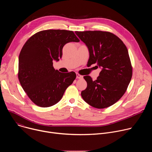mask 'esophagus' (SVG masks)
<instances>
[{"label": "esophagus", "mask_w": 152, "mask_h": 152, "mask_svg": "<svg viewBox=\"0 0 152 152\" xmlns=\"http://www.w3.org/2000/svg\"><path fill=\"white\" fill-rule=\"evenodd\" d=\"M76 78L79 79H83V76L79 75V73H76Z\"/></svg>", "instance_id": "1"}]
</instances>
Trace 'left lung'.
<instances>
[{
	"label": "left lung",
	"instance_id": "1",
	"mask_svg": "<svg viewBox=\"0 0 152 152\" xmlns=\"http://www.w3.org/2000/svg\"><path fill=\"white\" fill-rule=\"evenodd\" d=\"M75 33L88 49V64L91 66L96 63L102 68L94 81L90 76H83L87 86L81 92L82 97L98 109L109 107L124 95L132 76L127 49L117 36L110 32L88 31Z\"/></svg>",
	"mask_w": 152,
	"mask_h": 152
}]
</instances>
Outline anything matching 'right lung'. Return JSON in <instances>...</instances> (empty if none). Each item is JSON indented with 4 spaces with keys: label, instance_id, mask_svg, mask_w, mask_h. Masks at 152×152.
Here are the masks:
<instances>
[{
    "label": "right lung",
    "instance_id": "right-lung-1",
    "mask_svg": "<svg viewBox=\"0 0 152 152\" xmlns=\"http://www.w3.org/2000/svg\"><path fill=\"white\" fill-rule=\"evenodd\" d=\"M79 41L73 31L60 29L39 31L26 41L19 55L18 77L36 105L47 107L55 104L76 79L74 72L55 70L53 61L62 57L65 45Z\"/></svg>",
    "mask_w": 152,
    "mask_h": 152
}]
</instances>
